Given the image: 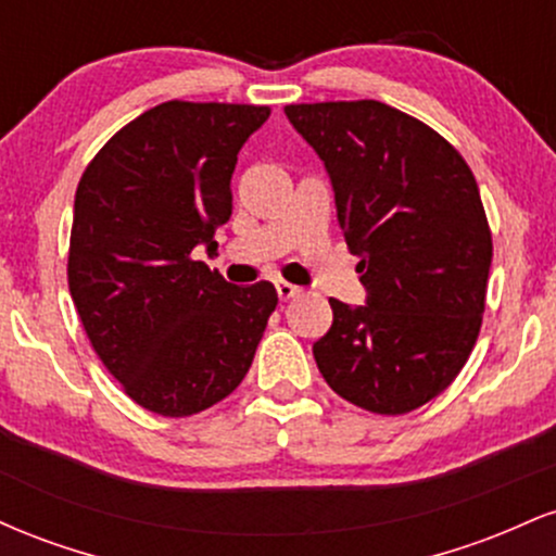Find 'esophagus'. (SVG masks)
<instances>
[{
    "mask_svg": "<svg viewBox=\"0 0 556 556\" xmlns=\"http://www.w3.org/2000/svg\"><path fill=\"white\" fill-rule=\"evenodd\" d=\"M298 292H300V287L290 285V282H285V279H279V282H277V295L282 298V300H290V298H295Z\"/></svg>",
    "mask_w": 556,
    "mask_h": 556,
    "instance_id": "1",
    "label": "esophagus"
}]
</instances>
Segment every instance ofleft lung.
Listing matches in <instances>:
<instances>
[{"label":"left lung","instance_id":"left-lung-1","mask_svg":"<svg viewBox=\"0 0 556 556\" xmlns=\"http://www.w3.org/2000/svg\"><path fill=\"white\" fill-rule=\"evenodd\" d=\"M285 114L329 172L366 287V305L329 300L318 371L363 410H416L455 381L481 331L491 229L473 172L437 130L381 101Z\"/></svg>","mask_w":556,"mask_h":556}]
</instances>
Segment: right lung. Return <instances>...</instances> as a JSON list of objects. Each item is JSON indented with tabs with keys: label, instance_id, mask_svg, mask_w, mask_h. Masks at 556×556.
<instances>
[{
	"label": "right lung",
	"instance_id": "1",
	"mask_svg": "<svg viewBox=\"0 0 556 556\" xmlns=\"http://www.w3.org/2000/svg\"><path fill=\"white\" fill-rule=\"evenodd\" d=\"M269 106L164 101L91 159L75 190L67 285L127 397L185 418L232 394L277 308L271 282L229 285L193 258L232 214V180Z\"/></svg>",
	"mask_w": 556,
	"mask_h": 556
}]
</instances>
